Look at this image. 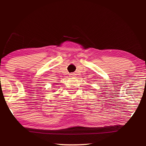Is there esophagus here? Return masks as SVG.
Here are the masks:
<instances>
[{"label":"esophagus","instance_id":"esophagus-1","mask_svg":"<svg viewBox=\"0 0 146 146\" xmlns=\"http://www.w3.org/2000/svg\"><path fill=\"white\" fill-rule=\"evenodd\" d=\"M74 75H73V73H71V74H70V76H73Z\"/></svg>","mask_w":146,"mask_h":146}]
</instances>
